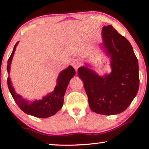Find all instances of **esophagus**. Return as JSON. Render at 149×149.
I'll return each instance as SVG.
<instances>
[{"instance_id": "esophagus-1", "label": "esophagus", "mask_w": 149, "mask_h": 149, "mask_svg": "<svg viewBox=\"0 0 149 149\" xmlns=\"http://www.w3.org/2000/svg\"><path fill=\"white\" fill-rule=\"evenodd\" d=\"M71 64L73 66V68L77 70L79 68V67H80L81 65V62L79 59H77V58H76V59H74L71 62Z\"/></svg>"}]
</instances>
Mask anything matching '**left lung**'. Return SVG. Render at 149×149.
<instances>
[{"mask_svg":"<svg viewBox=\"0 0 149 149\" xmlns=\"http://www.w3.org/2000/svg\"><path fill=\"white\" fill-rule=\"evenodd\" d=\"M102 34L100 47L110 58L111 73L100 76L86 63L78 69V75L92 111L100 115H117L129 106L138 91V61L130 42L112 25L103 27Z\"/></svg>","mask_w":149,"mask_h":149,"instance_id":"left-lung-1","label":"left lung"}]
</instances>
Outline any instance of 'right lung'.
Segmentation results:
<instances>
[{
	"label": "right lung",
	"instance_id": "add662e5",
	"mask_svg": "<svg viewBox=\"0 0 149 149\" xmlns=\"http://www.w3.org/2000/svg\"><path fill=\"white\" fill-rule=\"evenodd\" d=\"M18 43V42L14 45L12 54L7 61V70L8 74L10 72L11 63ZM75 74L76 72L74 69L71 65L62 70L58 74L56 80L57 83L54 91L47 94L46 96L43 97L42 100L28 101L23 99L21 95L17 94L15 92V90L12 85L10 77H7V86L16 104L21 108V111L27 115H32L38 118H47L55 115L62 108L63 104V97L66 89L70 81Z\"/></svg>",
	"mask_w": 149,
	"mask_h": 149
}]
</instances>
